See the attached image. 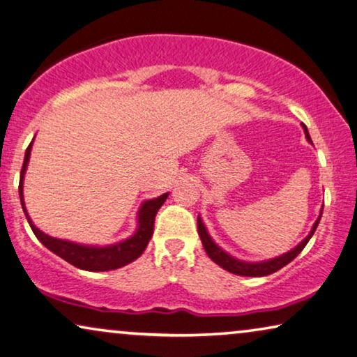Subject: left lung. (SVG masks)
I'll use <instances>...</instances> for the list:
<instances>
[{"mask_svg":"<svg viewBox=\"0 0 357 357\" xmlns=\"http://www.w3.org/2000/svg\"><path fill=\"white\" fill-rule=\"evenodd\" d=\"M303 128H305L307 141H311L310 132H307L306 126H303ZM321 216H322V211H321V215H319L317 221L314 222V226H312L310 236H307L305 241L300 243V245L295 247L291 252L282 255V257H278V258L269 259V261H263V263H243V261H238V259H236V258L229 257L226 252H222V250L211 241V237L208 236V232H206L204 222H202L200 218H197V229H199L200 241H202V243H204L206 255H208V257L216 264H220L222 269L229 271V273L237 274V275H247V278H263V275H269V274L275 273V271H279L280 268H284L285 264H289L291 259H295L298 257V253H301V250L306 247V243L310 242L312 234H314L319 221H321Z\"/></svg>","mask_w":357,"mask_h":357,"instance_id":"1","label":"left lung"}]
</instances>
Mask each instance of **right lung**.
Returning <instances> with one entry per match:
<instances>
[{
  "instance_id": "1",
  "label": "right lung",
  "mask_w": 357,
  "mask_h": 357,
  "mask_svg": "<svg viewBox=\"0 0 357 357\" xmlns=\"http://www.w3.org/2000/svg\"><path fill=\"white\" fill-rule=\"evenodd\" d=\"M30 151H31V142L30 146L26 147L25 151V158L22 169H20V181H19V195H20V204H22V210L26 216V221L31 227V231L36 236V238L45 245L50 248L52 253H56L57 257L66 259L67 263L75 266V268L84 269V271H110V269H119L121 266L128 263L135 261L136 258H139L142 252H144L149 241H151L153 234V221H155V215L163 202L167 200L168 194H163L157 199L147 200L142 204L139 210V218H137V231L135 236H131L126 241L115 243V245L109 247H86V245H78V243L68 242V241H61V238L50 237L47 234L41 232L38 227H35L33 222H31L30 216L26 215L25 204H24V174L26 169V165H29L30 158Z\"/></svg>"
}]
</instances>
